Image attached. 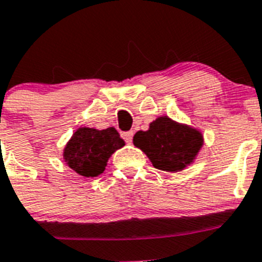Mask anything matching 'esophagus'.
Wrapping results in <instances>:
<instances>
[{
  "label": "esophagus",
  "instance_id": "1",
  "mask_svg": "<svg viewBox=\"0 0 262 262\" xmlns=\"http://www.w3.org/2000/svg\"><path fill=\"white\" fill-rule=\"evenodd\" d=\"M122 138L126 140V142H133V138H134V133L133 131H127V133L122 134Z\"/></svg>",
  "mask_w": 262,
  "mask_h": 262
}]
</instances>
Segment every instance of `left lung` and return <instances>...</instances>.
<instances>
[{"mask_svg":"<svg viewBox=\"0 0 262 262\" xmlns=\"http://www.w3.org/2000/svg\"><path fill=\"white\" fill-rule=\"evenodd\" d=\"M134 145L147 155L156 169L176 173L195 160L203 145V136L196 128L164 115L154 120L147 131H138Z\"/></svg>","mask_w":262,"mask_h":262,"instance_id":"1","label":"left lung"}]
</instances>
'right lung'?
Wrapping results in <instances>:
<instances>
[{
	"instance_id": "add662e5",
	"label": "right lung",
	"mask_w": 262,
	"mask_h": 262,
	"mask_svg": "<svg viewBox=\"0 0 262 262\" xmlns=\"http://www.w3.org/2000/svg\"><path fill=\"white\" fill-rule=\"evenodd\" d=\"M124 145L114 127L96 129L80 127L64 147L62 159L67 165L84 177H97L103 173L107 160Z\"/></svg>"
}]
</instances>
